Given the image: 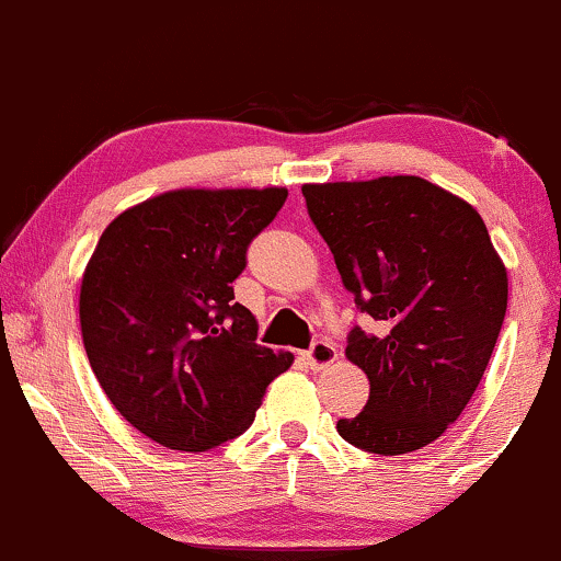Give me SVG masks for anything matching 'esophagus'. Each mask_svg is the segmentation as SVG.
Returning a JSON list of instances; mask_svg holds the SVG:
<instances>
[{
  "label": "esophagus",
  "mask_w": 561,
  "mask_h": 561,
  "mask_svg": "<svg viewBox=\"0 0 561 561\" xmlns=\"http://www.w3.org/2000/svg\"><path fill=\"white\" fill-rule=\"evenodd\" d=\"M335 357H339V352H335L331 341H314V344L309 346V352L305 354L307 365L312 367V370H322V367L333 365Z\"/></svg>",
  "instance_id": "obj_1"
}]
</instances>
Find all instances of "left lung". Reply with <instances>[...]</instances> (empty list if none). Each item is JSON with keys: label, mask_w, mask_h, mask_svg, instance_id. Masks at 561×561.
Returning <instances> with one entry per match:
<instances>
[{"label": "left lung", "mask_w": 561, "mask_h": 561, "mask_svg": "<svg viewBox=\"0 0 561 561\" xmlns=\"http://www.w3.org/2000/svg\"><path fill=\"white\" fill-rule=\"evenodd\" d=\"M359 312L346 357L370 399L339 436L383 457L417 451L462 414L506 314V270L470 204L417 175L301 186Z\"/></svg>", "instance_id": "left-lung-1"}]
</instances>
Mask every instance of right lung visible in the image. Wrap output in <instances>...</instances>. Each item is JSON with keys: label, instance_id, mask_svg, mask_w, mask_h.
Returning <instances> with one entry per match:
<instances>
[{"label": "right lung", "instance_id": "1", "mask_svg": "<svg viewBox=\"0 0 561 561\" xmlns=\"http://www.w3.org/2000/svg\"><path fill=\"white\" fill-rule=\"evenodd\" d=\"M286 188L168 191L110 222L81 283L91 370L136 431L175 451H207L254 423L265 388L291 367L256 344L233 301L249 243Z\"/></svg>", "mask_w": 561, "mask_h": 561}]
</instances>
